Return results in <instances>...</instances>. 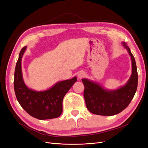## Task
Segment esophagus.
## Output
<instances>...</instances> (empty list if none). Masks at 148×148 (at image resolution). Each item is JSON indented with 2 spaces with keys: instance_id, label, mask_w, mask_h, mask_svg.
I'll use <instances>...</instances> for the list:
<instances>
[{
  "instance_id": "esophagus-1",
  "label": "esophagus",
  "mask_w": 148,
  "mask_h": 148,
  "mask_svg": "<svg viewBox=\"0 0 148 148\" xmlns=\"http://www.w3.org/2000/svg\"><path fill=\"white\" fill-rule=\"evenodd\" d=\"M84 73L83 72H79L78 73V78L79 79L82 78L83 77H84Z\"/></svg>"
}]
</instances>
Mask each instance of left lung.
Instances as JSON below:
<instances>
[{
	"mask_svg": "<svg viewBox=\"0 0 148 148\" xmlns=\"http://www.w3.org/2000/svg\"><path fill=\"white\" fill-rule=\"evenodd\" d=\"M122 44L131 57L132 73L124 86L115 90H107L98 83L82 79L84 86V97L90 112L99 115L111 116L123 111L132 101L137 89L138 72L135 59L127 44Z\"/></svg>",
	"mask_w": 148,
	"mask_h": 148,
	"instance_id": "1",
	"label": "left lung"
}]
</instances>
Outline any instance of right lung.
Segmentation results:
<instances>
[{
	"label": "right lung",
	"instance_id": "obj_1",
	"mask_svg": "<svg viewBox=\"0 0 148 148\" xmlns=\"http://www.w3.org/2000/svg\"><path fill=\"white\" fill-rule=\"evenodd\" d=\"M26 46L22 48L16 62L14 74V90L19 104L26 112L39 120L55 119L62 114V101L69 89L77 81V77L57 83L46 91H36L24 83L21 59Z\"/></svg>",
	"mask_w": 148,
	"mask_h": 148
}]
</instances>
